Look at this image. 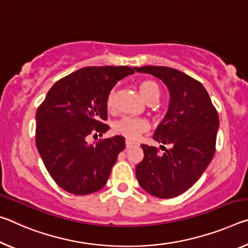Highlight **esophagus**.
<instances>
[{
	"mask_svg": "<svg viewBox=\"0 0 248 248\" xmlns=\"http://www.w3.org/2000/svg\"><path fill=\"white\" fill-rule=\"evenodd\" d=\"M133 145H136L135 142H132L130 140H125V149H130Z\"/></svg>",
	"mask_w": 248,
	"mask_h": 248,
	"instance_id": "34e87169",
	"label": "esophagus"
}]
</instances>
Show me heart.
<instances>
[{"label": "heart", "instance_id": "obj_1", "mask_svg": "<svg viewBox=\"0 0 248 248\" xmlns=\"http://www.w3.org/2000/svg\"><path fill=\"white\" fill-rule=\"evenodd\" d=\"M139 90L141 96L147 103L152 100H159L160 98V87L155 81L147 79L142 80L139 84ZM116 104V89L112 88L109 90L106 97V107L111 111L115 108ZM149 129V123L147 120L141 119V118H132V117H124L113 124V131L118 135L124 136L125 138L135 140L138 138L141 133L147 131Z\"/></svg>", "mask_w": 248, "mask_h": 248}]
</instances>
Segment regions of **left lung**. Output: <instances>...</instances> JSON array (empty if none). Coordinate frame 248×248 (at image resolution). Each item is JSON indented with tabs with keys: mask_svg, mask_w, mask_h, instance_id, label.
<instances>
[{
	"mask_svg": "<svg viewBox=\"0 0 248 248\" xmlns=\"http://www.w3.org/2000/svg\"><path fill=\"white\" fill-rule=\"evenodd\" d=\"M133 68L159 78L167 86L169 108L153 140L172 145L159 155L155 147L141 144L144 158L137 164V179L155 198H175L193 186L213 159L219 124L217 111L204 86L188 75L163 66Z\"/></svg>",
	"mask_w": 248,
	"mask_h": 248,
	"instance_id": "1",
	"label": "left lung"
}]
</instances>
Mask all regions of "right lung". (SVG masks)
<instances>
[{
    "instance_id": "right-lung-1",
    "label": "right lung",
    "mask_w": 248,
    "mask_h": 248,
    "mask_svg": "<svg viewBox=\"0 0 248 248\" xmlns=\"http://www.w3.org/2000/svg\"><path fill=\"white\" fill-rule=\"evenodd\" d=\"M127 66L85 67L55 82L36 112V147L48 173L62 190L92 194L107 183L125 144L121 136L89 144L90 135L109 129L106 97L120 79L135 74Z\"/></svg>"
}]
</instances>
